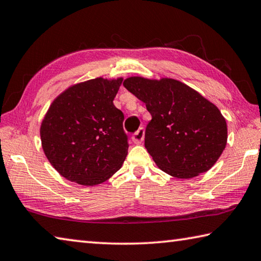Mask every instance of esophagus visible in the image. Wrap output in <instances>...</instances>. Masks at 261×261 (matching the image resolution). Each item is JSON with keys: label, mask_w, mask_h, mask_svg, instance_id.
Returning a JSON list of instances; mask_svg holds the SVG:
<instances>
[{"label": "esophagus", "mask_w": 261, "mask_h": 261, "mask_svg": "<svg viewBox=\"0 0 261 261\" xmlns=\"http://www.w3.org/2000/svg\"><path fill=\"white\" fill-rule=\"evenodd\" d=\"M143 139H144V128L141 127L135 132L133 136H132V140H133V142L135 144H140V143H142Z\"/></svg>", "instance_id": "34e87169"}]
</instances>
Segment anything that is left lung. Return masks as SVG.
<instances>
[{
	"instance_id": "8db88e82",
	"label": "left lung",
	"mask_w": 261,
	"mask_h": 261,
	"mask_svg": "<svg viewBox=\"0 0 261 261\" xmlns=\"http://www.w3.org/2000/svg\"><path fill=\"white\" fill-rule=\"evenodd\" d=\"M123 87L151 114L144 147L162 171L190 179L216 164L227 143V123L216 105L174 79L132 76Z\"/></svg>"
}]
</instances>
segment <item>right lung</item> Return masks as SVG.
Listing matches in <instances>:
<instances>
[{
    "label": "right lung",
    "mask_w": 261,
    "mask_h": 261,
    "mask_svg": "<svg viewBox=\"0 0 261 261\" xmlns=\"http://www.w3.org/2000/svg\"><path fill=\"white\" fill-rule=\"evenodd\" d=\"M121 81H85L50 105L41 125V141L48 161L65 179L82 186L102 184L125 162V117L113 104Z\"/></svg>",
    "instance_id": "right-lung-1"
}]
</instances>
